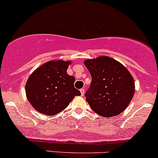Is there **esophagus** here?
<instances>
[{
	"label": "esophagus",
	"mask_w": 158,
	"mask_h": 158,
	"mask_svg": "<svg viewBox=\"0 0 158 158\" xmlns=\"http://www.w3.org/2000/svg\"><path fill=\"white\" fill-rule=\"evenodd\" d=\"M80 91H81V96H83L84 94H85V89H84V88H81V89L80 90Z\"/></svg>",
	"instance_id": "1"
}]
</instances>
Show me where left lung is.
Segmentation results:
<instances>
[{
  "label": "left lung",
  "instance_id": "8db88e82",
  "mask_svg": "<svg viewBox=\"0 0 158 158\" xmlns=\"http://www.w3.org/2000/svg\"><path fill=\"white\" fill-rule=\"evenodd\" d=\"M84 64L91 75L85 97L92 110L108 118L122 113L135 92L134 80L129 70L106 56L86 60Z\"/></svg>",
  "mask_w": 158,
  "mask_h": 158
}]
</instances>
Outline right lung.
I'll return each instance as SVG.
<instances>
[{
	"label": "right lung",
	"mask_w": 158,
	"mask_h": 158,
	"mask_svg": "<svg viewBox=\"0 0 158 158\" xmlns=\"http://www.w3.org/2000/svg\"><path fill=\"white\" fill-rule=\"evenodd\" d=\"M70 61H49L37 68L25 85L27 98L40 113L53 115L68 106L75 96L81 95L74 88V77L67 74Z\"/></svg>",
	"instance_id": "1"
}]
</instances>
